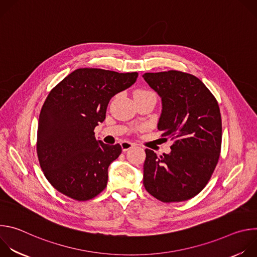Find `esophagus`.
Returning <instances> with one entry per match:
<instances>
[{
	"mask_svg": "<svg viewBox=\"0 0 257 257\" xmlns=\"http://www.w3.org/2000/svg\"><path fill=\"white\" fill-rule=\"evenodd\" d=\"M133 146H134V144L131 143V142H129V141H122V142H121V148H122V151H123V152H127L128 150L132 149Z\"/></svg>",
	"mask_w": 257,
	"mask_h": 257,
	"instance_id": "obj_1",
	"label": "esophagus"
}]
</instances>
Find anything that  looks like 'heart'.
<instances>
[{
    "mask_svg": "<svg viewBox=\"0 0 257 257\" xmlns=\"http://www.w3.org/2000/svg\"><path fill=\"white\" fill-rule=\"evenodd\" d=\"M148 94H155L154 92L150 91V90H146V89H138L135 91L134 96H140V95H148Z\"/></svg>",
    "mask_w": 257,
    "mask_h": 257,
    "instance_id": "heart-1",
    "label": "heart"
}]
</instances>
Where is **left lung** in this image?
Masks as SVG:
<instances>
[{"instance_id": "8db88e82", "label": "left lung", "mask_w": 257, "mask_h": 257, "mask_svg": "<svg viewBox=\"0 0 257 257\" xmlns=\"http://www.w3.org/2000/svg\"><path fill=\"white\" fill-rule=\"evenodd\" d=\"M143 78L162 97L158 128L174 141L169 155L145 150L143 185L163 202L188 200L206 186L221 154L218 103L202 81L188 73L170 70L145 73Z\"/></svg>"}]
</instances>
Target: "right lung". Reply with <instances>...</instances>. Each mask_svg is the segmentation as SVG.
<instances>
[{"label":"right lung","instance_id":"add662e5","mask_svg":"<svg viewBox=\"0 0 257 257\" xmlns=\"http://www.w3.org/2000/svg\"><path fill=\"white\" fill-rule=\"evenodd\" d=\"M137 77V72L80 68L50 91L40 114L36 153L56 190L86 201L105 188L107 168L122 149L119 143L97 141L94 128L105 119L109 99L130 87Z\"/></svg>","mask_w":257,"mask_h":257}]
</instances>
